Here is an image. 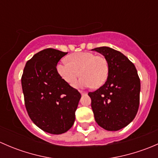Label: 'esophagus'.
Listing matches in <instances>:
<instances>
[{
	"mask_svg": "<svg viewBox=\"0 0 158 158\" xmlns=\"http://www.w3.org/2000/svg\"><path fill=\"white\" fill-rule=\"evenodd\" d=\"M79 92H80V93L82 94V95H85V94H86V92H83V91H79Z\"/></svg>",
	"mask_w": 158,
	"mask_h": 158,
	"instance_id": "1",
	"label": "esophagus"
}]
</instances>
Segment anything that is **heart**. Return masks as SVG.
I'll return each mask as SVG.
<instances>
[{"label": "heart", "instance_id": "heart-1", "mask_svg": "<svg viewBox=\"0 0 158 158\" xmlns=\"http://www.w3.org/2000/svg\"><path fill=\"white\" fill-rule=\"evenodd\" d=\"M68 63L57 65V72L68 84H73L78 76L82 77L74 83L77 88L92 86L98 88L105 83L109 75L107 60L102 56L89 52H76L67 57Z\"/></svg>", "mask_w": 158, "mask_h": 158}]
</instances>
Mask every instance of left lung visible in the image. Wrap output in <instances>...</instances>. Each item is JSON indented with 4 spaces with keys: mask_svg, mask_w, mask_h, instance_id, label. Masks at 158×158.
Returning <instances> with one entry per match:
<instances>
[{
    "mask_svg": "<svg viewBox=\"0 0 158 158\" xmlns=\"http://www.w3.org/2000/svg\"><path fill=\"white\" fill-rule=\"evenodd\" d=\"M95 50L107 60L109 75L99 89L89 92L95 122L107 131H118L133 121L138 112L141 82L135 65L119 51L108 47Z\"/></svg>",
    "mask_w": 158,
    "mask_h": 158,
    "instance_id": "8db88e82",
    "label": "left lung"
}]
</instances>
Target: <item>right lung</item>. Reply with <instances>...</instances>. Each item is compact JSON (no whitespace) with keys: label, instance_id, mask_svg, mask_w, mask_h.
Wrapping results in <instances>:
<instances>
[{"label":"right lung","instance_id":"obj_1","mask_svg":"<svg viewBox=\"0 0 158 158\" xmlns=\"http://www.w3.org/2000/svg\"><path fill=\"white\" fill-rule=\"evenodd\" d=\"M66 54L52 48L40 51L27 62L21 77L28 115L36 126L53 135L71 128L81 98L57 72V63Z\"/></svg>","mask_w":158,"mask_h":158}]
</instances>
